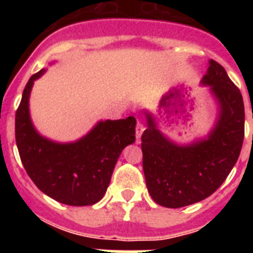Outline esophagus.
<instances>
[{
    "label": "esophagus",
    "instance_id": "34e87169",
    "mask_svg": "<svg viewBox=\"0 0 253 253\" xmlns=\"http://www.w3.org/2000/svg\"><path fill=\"white\" fill-rule=\"evenodd\" d=\"M143 131H144V126H143L142 123L138 122L137 126H135V137H137V139H140Z\"/></svg>",
    "mask_w": 253,
    "mask_h": 253
}]
</instances>
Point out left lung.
Returning a JSON list of instances; mask_svg holds the SVG:
<instances>
[{
	"instance_id": "left-lung-1",
	"label": "left lung",
	"mask_w": 253,
	"mask_h": 253,
	"mask_svg": "<svg viewBox=\"0 0 253 253\" xmlns=\"http://www.w3.org/2000/svg\"><path fill=\"white\" fill-rule=\"evenodd\" d=\"M200 84L209 87L219 109L207 138L177 144L158 129L153 114L144 110L143 171L149 195L162 207L182 208L207 199L224 182L240 157L245 138L240 90L213 59Z\"/></svg>"
}]
</instances>
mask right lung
Masks as SVG:
<instances>
[{
	"instance_id": "obj_1",
	"label": "right lung",
	"mask_w": 253,
	"mask_h": 253,
	"mask_svg": "<svg viewBox=\"0 0 253 253\" xmlns=\"http://www.w3.org/2000/svg\"><path fill=\"white\" fill-rule=\"evenodd\" d=\"M42 69L26 84L15 116V137L21 162L38 189L57 202L72 207L100 202L123 149L135 140L134 116L100 120L76 142L58 143L43 137L33 125L29 99Z\"/></svg>"
}]
</instances>
